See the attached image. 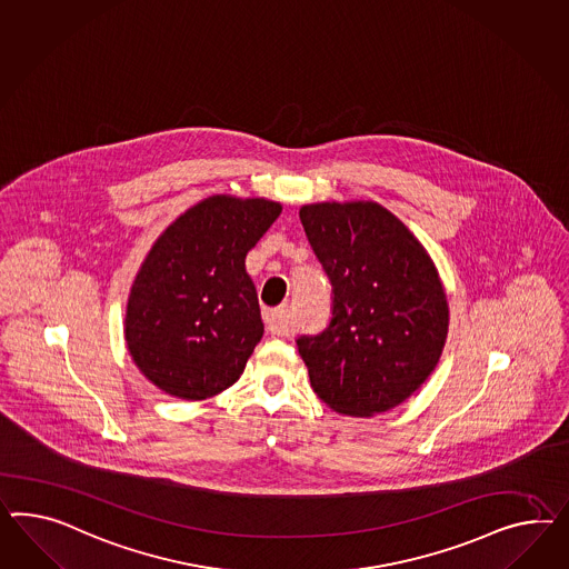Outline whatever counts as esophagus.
Here are the masks:
<instances>
[{
  "mask_svg": "<svg viewBox=\"0 0 569 569\" xmlns=\"http://www.w3.org/2000/svg\"><path fill=\"white\" fill-rule=\"evenodd\" d=\"M264 325L267 329L273 333V336H292V323H290V315H288V308H271V310H264Z\"/></svg>",
  "mask_w": 569,
  "mask_h": 569,
  "instance_id": "1",
  "label": "esophagus"
}]
</instances>
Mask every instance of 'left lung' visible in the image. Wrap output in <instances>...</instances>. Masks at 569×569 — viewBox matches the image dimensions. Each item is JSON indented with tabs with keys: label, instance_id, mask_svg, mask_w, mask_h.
<instances>
[{
	"label": "left lung",
	"instance_id": "8db88e82",
	"mask_svg": "<svg viewBox=\"0 0 569 569\" xmlns=\"http://www.w3.org/2000/svg\"><path fill=\"white\" fill-rule=\"evenodd\" d=\"M333 286V317L296 339L319 400L375 416L408 400L437 367L449 327L446 288L427 248L372 200L300 207Z\"/></svg>",
	"mask_w": 569,
	"mask_h": 569
}]
</instances>
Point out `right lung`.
Returning a JSON list of instances; mask_svg holds the SVG:
<instances>
[{
    "instance_id": "1",
    "label": "right lung",
    "mask_w": 569,
    "mask_h": 569,
    "mask_svg": "<svg viewBox=\"0 0 569 569\" xmlns=\"http://www.w3.org/2000/svg\"><path fill=\"white\" fill-rule=\"evenodd\" d=\"M279 213L276 200L213 194L154 240L130 288L123 338L157 389L199 401L240 379L264 331L246 254Z\"/></svg>"
}]
</instances>
